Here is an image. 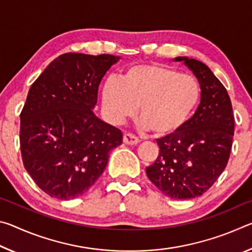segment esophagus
Listing matches in <instances>:
<instances>
[{
    "label": "esophagus",
    "mask_w": 252,
    "mask_h": 252,
    "mask_svg": "<svg viewBox=\"0 0 252 252\" xmlns=\"http://www.w3.org/2000/svg\"><path fill=\"white\" fill-rule=\"evenodd\" d=\"M123 142L126 144H130V146H135L140 142V139L132 133H126L123 135Z\"/></svg>",
    "instance_id": "34e87169"
}]
</instances>
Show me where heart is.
<instances>
[{
	"label": "heart",
	"mask_w": 252,
	"mask_h": 252,
	"mask_svg": "<svg viewBox=\"0 0 252 252\" xmlns=\"http://www.w3.org/2000/svg\"><path fill=\"white\" fill-rule=\"evenodd\" d=\"M201 90L194 76L159 63L135 64L120 79L102 85V102L114 122L133 116L158 135L170 134L185 125L198 105Z\"/></svg>",
	"instance_id": "heart-1"
}]
</instances>
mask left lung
Masks as SVG:
<instances>
[{
	"label": "left lung",
	"mask_w": 252,
	"mask_h": 252,
	"mask_svg": "<svg viewBox=\"0 0 252 252\" xmlns=\"http://www.w3.org/2000/svg\"><path fill=\"white\" fill-rule=\"evenodd\" d=\"M193 72L201 89L194 114L180 129L157 139L159 156L147 176L161 192L173 199H192L211 188L228 163L234 118L223 84L204 63L178 57Z\"/></svg>",
	"instance_id": "1"
}]
</instances>
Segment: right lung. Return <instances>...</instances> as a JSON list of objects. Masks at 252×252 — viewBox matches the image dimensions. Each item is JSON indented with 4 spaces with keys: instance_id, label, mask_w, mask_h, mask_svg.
I'll return each mask as SVG.
<instances>
[{
    "instance_id": "right-lung-1",
    "label": "right lung",
    "mask_w": 252,
    "mask_h": 252,
    "mask_svg": "<svg viewBox=\"0 0 252 252\" xmlns=\"http://www.w3.org/2000/svg\"><path fill=\"white\" fill-rule=\"evenodd\" d=\"M119 57L64 53L30 88L20 114L24 168L52 198L71 200L90 189L122 132L93 113L102 78Z\"/></svg>"
}]
</instances>
